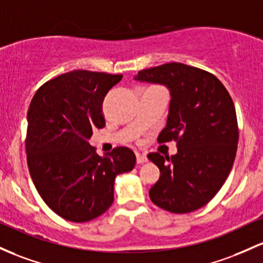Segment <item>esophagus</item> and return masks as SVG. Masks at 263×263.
<instances>
[{
	"label": "esophagus",
	"instance_id": "34e87169",
	"mask_svg": "<svg viewBox=\"0 0 263 263\" xmlns=\"http://www.w3.org/2000/svg\"><path fill=\"white\" fill-rule=\"evenodd\" d=\"M147 161V158L144 154H139V153H137V163L138 164H144Z\"/></svg>",
	"mask_w": 263,
	"mask_h": 263
}]
</instances>
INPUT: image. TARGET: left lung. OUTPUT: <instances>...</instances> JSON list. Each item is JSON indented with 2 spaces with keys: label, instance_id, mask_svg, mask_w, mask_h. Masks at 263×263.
Listing matches in <instances>:
<instances>
[{
  "label": "left lung",
  "instance_id": "left-lung-1",
  "mask_svg": "<svg viewBox=\"0 0 263 263\" xmlns=\"http://www.w3.org/2000/svg\"><path fill=\"white\" fill-rule=\"evenodd\" d=\"M135 79L170 89L169 117L158 141L178 145L175 155H147L160 170L150 199L174 214L195 211L219 193L234 165L238 125L231 96L214 74L176 62L139 70Z\"/></svg>",
  "mask_w": 263,
  "mask_h": 263
}]
</instances>
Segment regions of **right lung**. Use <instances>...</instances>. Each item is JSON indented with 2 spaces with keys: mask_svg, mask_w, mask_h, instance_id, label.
I'll return each mask as SVG.
<instances>
[{
  "mask_svg": "<svg viewBox=\"0 0 263 263\" xmlns=\"http://www.w3.org/2000/svg\"><path fill=\"white\" fill-rule=\"evenodd\" d=\"M122 74L72 70L41 85L27 111L28 170L43 201L61 217L87 222L114 201V180L135 166L118 146L104 158L88 139L105 126L103 100Z\"/></svg>",
  "mask_w": 263,
  "mask_h": 263,
  "instance_id": "1",
  "label": "right lung"
}]
</instances>
